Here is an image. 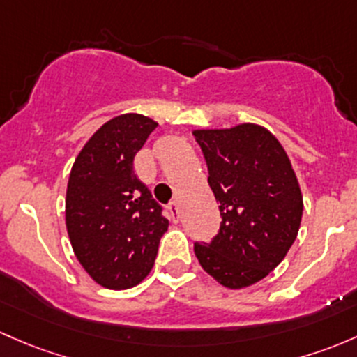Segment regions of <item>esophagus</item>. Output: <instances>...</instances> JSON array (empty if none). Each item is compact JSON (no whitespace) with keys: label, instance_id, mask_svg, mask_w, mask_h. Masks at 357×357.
<instances>
[{"label":"esophagus","instance_id":"esophagus-1","mask_svg":"<svg viewBox=\"0 0 357 357\" xmlns=\"http://www.w3.org/2000/svg\"><path fill=\"white\" fill-rule=\"evenodd\" d=\"M167 210H169V212H171L172 220H174V222H178V220H179V207H178V202H171V204L167 205Z\"/></svg>","mask_w":357,"mask_h":357}]
</instances>
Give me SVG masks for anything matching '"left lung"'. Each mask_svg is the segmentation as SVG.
<instances>
[{
	"instance_id": "obj_1",
	"label": "left lung",
	"mask_w": 357,
	"mask_h": 357,
	"mask_svg": "<svg viewBox=\"0 0 357 357\" xmlns=\"http://www.w3.org/2000/svg\"><path fill=\"white\" fill-rule=\"evenodd\" d=\"M193 135L222 217L208 243H195V255L222 286H251L284 260L298 236L303 215L298 179L282 145L261 126Z\"/></svg>"
}]
</instances>
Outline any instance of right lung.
<instances>
[{
	"mask_svg": "<svg viewBox=\"0 0 357 357\" xmlns=\"http://www.w3.org/2000/svg\"><path fill=\"white\" fill-rule=\"evenodd\" d=\"M157 123L123 114L100 126L78 153L66 190V229L82 267L100 286L128 289L149 275L169 220L133 159Z\"/></svg>",
	"mask_w": 357,
	"mask_h": 357,
	"instance_id": "obj_1",
	"label": "right lung"
}]
</instances>
